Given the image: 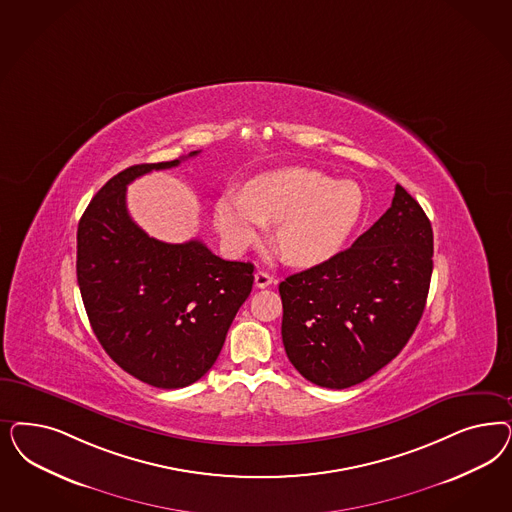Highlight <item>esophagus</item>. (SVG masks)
<instances>
[{
    "label": "esophagus",
    "mask_w": 512,
    "mask_h": 512,
    "mask_svg": "<svg viewBox=\"0 0 512 512\" xmlns=\"http://www.w3.org/2000/svg\"><path fill=\"white\" fill-rule=\"evenodd\" d=\"M254 284H256V288H267V286L275 284V279L269 273H265V271H258L254 275Z\"/></svg>",
    "instance_id": "1"
}]
</instances>
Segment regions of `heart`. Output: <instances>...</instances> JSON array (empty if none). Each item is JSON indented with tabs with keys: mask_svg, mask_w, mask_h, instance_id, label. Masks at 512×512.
Instances as JSON below:
<instances>
[{
	"mask_svg": "<svg viewBox=\"0 0 512 512\" xmlns=\"http://www.w3.org/2000/svg\"><path fill=\"white\" fill-rule=\"evenodd\" d=\"M363 209L360 186L333 182L313 169L267 173L216 203V226L224 243L241 252L258 239L265 222L275 224V243L290 264L311 267L335 256L356 228Z\"/></svg>",
	"mask_w": 512,
	"mask_h": 512,
	"instance_id": "b5f03b06",
	"label": "heart"
}]
</instances>
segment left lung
Instances as JSON below:
<instances>
[{"mask_svg":"<svg viewBox=\"0 0 512 512\" xmlns=\"http://www.w3.org/2000/svg\"><path fill=\"white\" fill-rule=\"evenodd\" d=\"M431 256V222L397 184L390 209L352 247L279 284L288 360L305 379L333 390L375 375L422 318Z\"/></svg>","mask_w":512,"mask_h":512,"instance_id":"1","label":"left lung"}]
</instances>
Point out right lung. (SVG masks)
Segmentation results:
<instances>
[{
    "label": "right lung",
    "mask_w": 512,
    "mask_h": 512,
    "mask_svg": "<svg viewBox=\"0 0 512 512\" xmlns=\"http://www.w3.org/2000/svg\"><path fill=\"white\" fill-rule=\"evenodd\" d=\"M198 152L120 171L77 230V281L99 345L126 373L164 390L184 388L213 367L254 282L250 262L222 260L198 239L158 241L128 213L130 182Z\"/></svg>",
    "instance_id": "add662e5"
}]
</instances>
